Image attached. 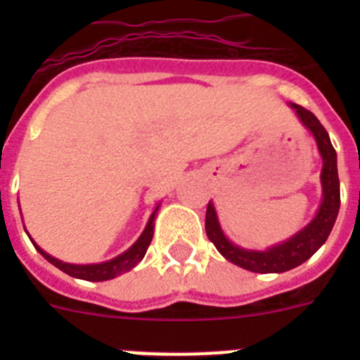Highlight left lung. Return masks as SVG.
Returning a JSON list of instances; mask_svg holds the SVG:
<instances>
[{
    "mask_svg": "<svg viewBox=\"0 0 360 360\" xmlns=\"http://www.w3.org/2000/svg\"><path fill=\"white\" fill-rule=\"evenodd\" d=\"M297 113L299 120L310 129L317 142V149L323 158V171H321V186H323V202L317 211L316 218L304 229L288 238L283 243L270 247L269 250H249L241 249L238 245L227 240L221 227H219L218 216H216L214 205L209 202L207 212H205V232L207 238L214 243L218 252L234 265L241 266L257 274H272V272H287L304 263L311 257L321 245L328 240L335 224L339 207H341V191H339V174H337V153L330 142L328 131L323 128V124L311 111L304 110L303 106L292 104Z\"/></svg>",
    "mask_w": 360,
    "mask_h": 360,
    "instance_id": "obj_1",
    "label": "left lung"
}]
</instances>
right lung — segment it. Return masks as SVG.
Returning a JSON list of instances; mask_svg holds the SVG:
<instances>
[{
    "mask_svg": "<svg viewBox=\"0 0 360 360\" xmlns=\"http://www.w3.org/2000/svg\"><path fill=\"white\" fill-rule=\"evenodd\" d=\"M157 211H158V205L157 209L153 211L151 218H149L148 225H146L141 238H139V240H136L128 250H126V252L113 257V259H110V262L95 263V265H72V263H65L61 262V259H57V257L46 254L41 247H37L34 241H32V243H34L37 252H39L46 262H50L53 266H57V269L66 272V274L72 276V278L86 279V281H108V279L117 278V276L122 274V272H128V270H131L133 266H136L142 262V257L146 256V250H148L149 243H151L153 240V229H155V224H153V221H155Z\"/></svg>",
    "mask_w": 360,
    "mask_h": 360,
    "instance_id": "obj_1",
    "label": "right lung"
}]
</instances>
